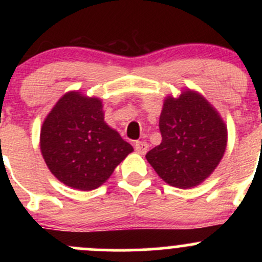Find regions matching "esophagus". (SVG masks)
I'll return each mask as SVG.
<instances>
[{
	"mask_svg": "<svg viewBox=\"0 0 262 262\" xmlns=\"http://www.w3.org/2000/svg\"><path fill=\"white\" fill-rule=\"evenodd\" d=\"M134 148H136V152L139 153V155H146L148 150V144L146 142H136Z\"/></svg>",
	"mask_w": 262,
	"mask_h": 262,
	"instance_id": "esophagus-1",
	"label": "esophagus"
}]
</instances>
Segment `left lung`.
<instances>
[{
	"instance_id": "left-lung-1",
	"label": "left lung",
	"mask_w": 262,
	"mask_h": 262,
	"mask_svg": "<svg viewBox=\"0 0 262 262\" xmlns=\"http://www.w3.org/2000/svg\"><path fill=\"white\" fill-rule=\"evenodd\" d=\"M160 130L162 142L146 158L171 186L190 189L202 184L226 152V123L215 107L194 90L163 100Z\"/></svg>"
}]
</instances>
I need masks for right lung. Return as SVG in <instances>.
I'll list each match as a JSON object with an SVG mask.
<instances>
[{
	"label": "right lung",
	"instance_id": "add662e5",
	"mask_svg": "<svg viewBox=\"0 0 262 262\" xmlns=\"http://www.w3.org/2000/svg\"><path fill=\"white\" fill-rule=\"evenodd\" d=\"M40 152L58 180L72 189L90 191L112 176L133 147L104 120L99 97L70 91L44 119Z\"/></svg>",
	"mask_w": 262,
	"mask_h": 262
}]
</instances>
